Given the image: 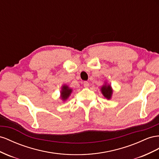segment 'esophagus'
<instances>
[{
  "label": "esophagus",
  "instance_id": "34e87169",
  "mask_svg": "<svg viewBox=\"0 0 159 159\" xmlns=\"http://www.w3.org/2000/svg\"><path fill=\"white\" fill-rule=\"evenodd\" d=\"M83 85H84V87L87 88V87H89V82H87V81H84V83H83Z\"/></svg>",
  "mask_w": 159,
  "mask_h": 159
}]
</instances>
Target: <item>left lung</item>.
Returning a JSON list of instances; mask_svg holds the SVG:
<instances>
[{"label":"left lung","instance_id":"left-lung-1","mask_svg":"<svg viewBox=\"0 0 159 159\" xmlns=\"http://www.w3.org/2000/svg\"><path fill=\"white\" fill-rule=\"evenodd\" d=\"M101 91L104 97L108 100H110L112 98V95L113 93V90L112 89L111 85L108 84L107 82H105L104 84L101 88Z\"/></svg>","mask_w":159,"mask_h":159}]
</instances>
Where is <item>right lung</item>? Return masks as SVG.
Wrapping results in <instances>:
<instances>
[{"label":"right lung","instance_id":"obj_1","mask_svg":"<svg viewBox=\"0 0 159 159\" xmlns=\"http://www.w3.org/2000/svg\"><path fill=\"white\" fill-rule=\"evenodd\" d=\"M72 92V89L70 88L69 86L65 84H63L61 87V96L60 98L63 102H65L66 100L69 98L70 95Z\"/></svg>","mask_w":159,"mask_h":159}]
</instances>
